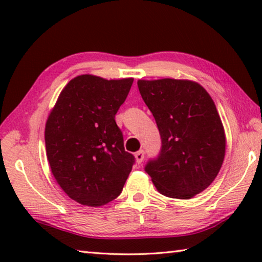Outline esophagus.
Instances as JSON below:
<instances>
[{
    "instance_id": "1",
    "label": "esophagus",
    "mask_w": 262,
    "mask_h": 262,
    "mask_svg": "<svg viewBox=\"0 0 262 262\" xmlns=\"http://www.w3.org/2000/svg\"><path fill=\"white\" fill-rule=\"evenodd\" d=\"M143 158H144V151L143 150H140V151H137L135 154V159H136V163L137 164H141L143 162Z\"/></svg>"
}]
</instances>
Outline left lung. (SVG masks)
Wrapping results in <instances>:
<instances>
[{
    "label": "left lung",
    "instance_id": "left-lung-1",
    "mask_svg": "<svg viewBox=\"0 0 262 262\" xmlns=\"http://www.w3.org/2000/svg\"><path fill=\"white\" fill-rule=\"evenodd\" d=\"M162 139L145 172L161 194L187 199L201 193L219 174L225 156L224 127L206 89L188 79L137 81Z\"/></svg>",
    "mask_w": 262,
    "mask_h": 262
}]
</instances>
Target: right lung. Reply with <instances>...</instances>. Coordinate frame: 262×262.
Here are the masks:
<instances>
[{
    "label": "right lung",
    "mask_w": 262,
    "mask_h": 262,
    "mask_svg": "<svg viewBox=\"0 0 262 262\" xmlns=\"http://www.w3.org/2000/svg\"><path fill=\"white\" fill-rule=\"evenodd\" d=\"M134 78L79 75L61 91L45 127L47 159L74 201L100 207L122 192L135 158L123 147L115 114Z\"/></svg>",
    "instance_id": "right-lung-1"
}]
</instances>
